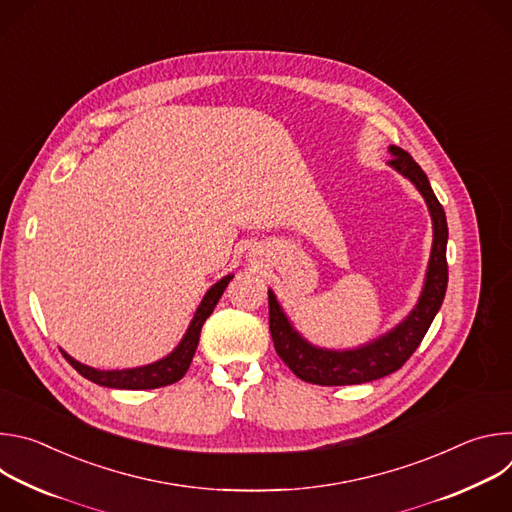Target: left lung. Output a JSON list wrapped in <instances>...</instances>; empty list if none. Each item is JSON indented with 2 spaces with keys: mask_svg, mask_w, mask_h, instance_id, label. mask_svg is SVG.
Segmentation results:
<instances>
[{
  "mask_svg": "<svg viewBox=\"0 0 512 512\" xmlns=\"http://www.w3.org/2000/svg\"><path fill=\"white\" fill-rule=\"evenodd\" d=\"M389 150L393 154L389 164L417 186L431 212L433 247L423 294L415 310L395 330L367 346L336 352L308 344L291 328L273 296V291H269V330L275 352L291 369V373L306 383L322 387L360 385L399 371L409 360V356L417 350L437 310L442 308L448 287V223L444 206L435 198L429 180L419 164L405 150L397 148V145H391Z\"/></svg>",
  "mask_w": 512,
  "mask_h": 512,
  "instance_id": "1",
  "label": "left lung"
}]
</instances>
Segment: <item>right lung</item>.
<instances>
[{
    "label": "right lung",
    "mask_w": 512,
    "mask_h": 512,
    "mask_svg": "<svg viewBox=\"0 0 512 512\" xmlns=\"http://www.w3.org/2000/svg\"><path fill=\"white\" fill-rule=\"evenodd\" d=\"M231 279H233V275H227L206 291V296H204L200 308L196 310L194 320H192L186 336L178 344V348L170 356H166V358H162L154 364H148V367L127 369V371H97V369L85 367V364L77 362L75 358H70L66 352H62V354L72 364V369L79 371L85 379H89L97 385H103V387H111V389H158V387L174 385L190 369V362L194 358V352H196V346H198V340H200L202 324L206 322V318L216 308L218 300H221L223 291L227 289Z\"/></svg>",
    "instance_id": "add662e5"
}]
</instances>
